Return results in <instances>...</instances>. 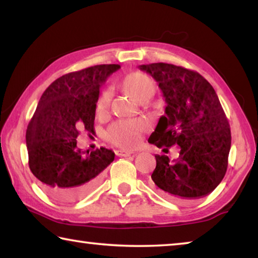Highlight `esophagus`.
Instances as JSON below:
<instances>
[{
	"label": "esophagus",
	"mask_w": 258,
	"mask_h": 258,
	"mask_svg": "<svg viewBox=\"0 0 258 258\" xmlns=\"http://www.w3.org/2000/svg\"><path fill=\"white\" fill-rule=\"evenodd\" d=\"M115 154H116L117 156H119V157H128V156H131V155H133L134 152H133V151H128V150H121V149H118V150L115 151Z\"/></svg>",
	"instance_id": "34e87169"
}]
</instances>
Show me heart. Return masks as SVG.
<instances>
[{
	"label": "heart",
	"mask_w": 258,
	"mask_h": 258,
	"mask_svg": "<svg viewBox=\"0 0 258 258\" xmlns=\"http://www.w3.org/2000/svg\"><path fill=\"white\" fill-rule=\"evenodd\" d=\"M121 87L131 98L138 102L148 101L156 92V84L146 74L134 72L124 77ZM110 91L106 90L100 94L95 104L99 116L107 112L110 104ZM148 130V124L142 119L118 120L109 126L106 133L107 139L113 145L131 149L139 145L141 134Z\"/></svg>",
	"instance_id": "b5f03b06"
}]
</instances>
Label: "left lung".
Segmentation results:
<instances>
[{
    "instance_id": "1",
    "label": "left lung",
    "mask_w": 258,
    "mask_h": 258,
    "mask_svg": "<svg viewBox=\"0 0 258 258\" xmlns=\"http://www.w3.org/2000/svg\"><path fill=\"white\" fill-rule=\"evenodd\" d=\"M158 82L167 106L148 142L177 145L178 158L156 156L152 184L166 198L184 203L203 198L220 184L231 148L229 120L213 86L199 73L171 63L140 66Z\"/></svg>"
}]
</instances>
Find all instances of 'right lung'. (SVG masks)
Instances as JSON below:
<instances>
[{
  "mask_svg": "<svg viewBox=\"0 0 258 258\" xmlns=\"http://www.w3.org/2000/svg\"><path fill=\"white\" fill-rule=\"evenodd\" d=\"M119 64H97L59 77L47 87L26 131L28 165L43 189L61 203L84 197L99 184L103 169L115 158L100 148H77L80 130L94 133L100 86Z\"/></svg>",
  "mask_w": 258,
  "mask_h": 258,
  "instance_id": "right-lung-1",
  "label": "right lung"
}]
</instances>
